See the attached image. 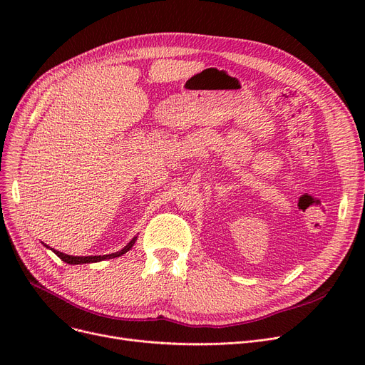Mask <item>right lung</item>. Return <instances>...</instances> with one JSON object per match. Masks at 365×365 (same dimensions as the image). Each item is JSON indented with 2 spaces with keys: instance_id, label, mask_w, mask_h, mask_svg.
<instances>
[{
  "instance_id": "add662e5",
  "label": "right lung",
  "mask_w": 365,
  "mask_h": 365,
  "mask_svg": "<svg viewBox=\"0 0 365 365\" xmlns=\"http://www.w3.org/2000/svg\"><path fill=\"white\" fill-rule=\"evenodd\" d=\"M134 242H136V238H133V240L123 248V250H120V252H117V253H112V255H103V256H69V255H63V253L57 252V250H53V248H51V250L54 252V255H57V257H61L65 263H69V264H81V263H94V262H101V260H105V259L120 257V256L125 255L128 250H131V247H133ZM46 247H48V245H46Z\"/></svg>"
}]
</instances>
